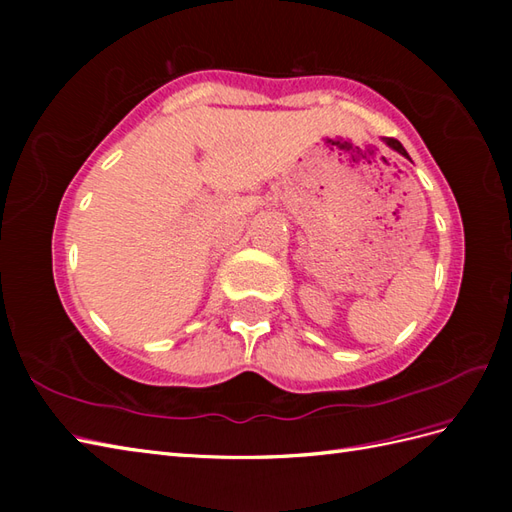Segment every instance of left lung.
Listing matches in <instances>:
<instances>
[{
  "label": "left lung",
  "mask_w": 512,
  "mask_h": 512,
  "mask_svg": "<svg viewBox=\"0 0 512 512\" xmlns=\"http://www.w3.org/2000/svg\"><path fill=\"white\" fill-rule=\"evenodd\" d=\"M383 140H385V143H387L391 149H396L398 154H402V156H405V158H409V154H407V151H405V147H402L396 138H383Z\"/></svg>",
  "instance_id": "1"
}]
</instances>
